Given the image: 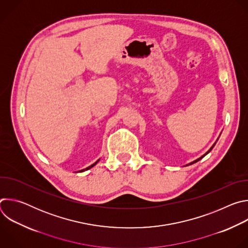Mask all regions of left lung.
I'll use <instances>...</instances> for the list:
<instances>
[{"label":"left lung","instance_id":"obj_1","mask_svg":"<svg viewBox=\"0 0 248 248\" xmlns=\"http://www.w3.org/2000/svg\"><path fill=\"white\" fill-rule=\"evenodd\" d=\"M213 146H214V145H213ZM213 146H212V148H213ZM212 148H211V149H212ZM211 149H210V150H209V151H208V152H207V153H206V154H208V153H209V152H210V151H211ZM206 154H205V155H206ZM205 155H204V156H205ZM204 156H202V157H201V158H199V159H197V160H195V161H194V162H192V163H191V164H193V163H196V162H198V161H199V160H200V159H202V158H203V157H204Z\"/></svg>","mask_w":248,"mask_h":248}]
</instances>
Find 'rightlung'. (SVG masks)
I'll return each instance as SVG.
<instances>
[{
	"label": "right lung",
	"mask_w": 248,
	"mask_h": 248,
	"mask_svg": "<svg viewBox=\"0 0 248 248\" xmlns=\"http://www.w3.org/2000/svg\"><path fill=\"white\" fill-rule=\"evenodd\" d=\"M98 162H99V160H98V161H97V162H95V163H94V164H93V165H91V166H89V167H88V168H86V169H85V170H89V169H91V168H92V167H94V166H95V165H96V164H97V163H98ZM83 170H80V171H83Z\"/></svg>",
	"instance_id": "obj_1"
}]
</instances>
